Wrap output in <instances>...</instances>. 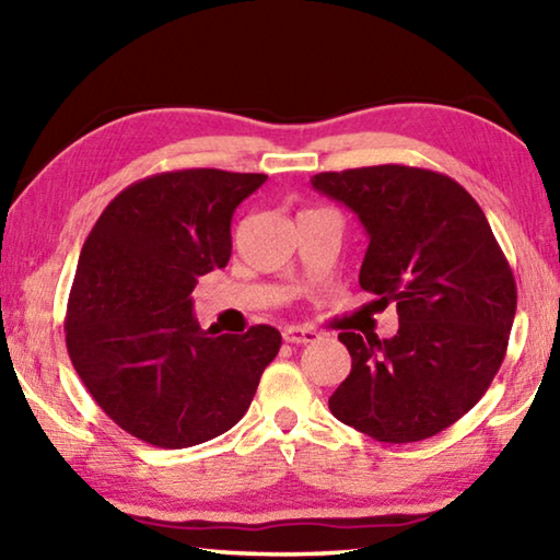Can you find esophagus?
<instances>
[{"instance_id": "34e87169", "label": "esophagus", "mask_w": 560, "mask_h": 560, "mask_svg": "<svg viewBox=\"0 0 560 560\" xmlns=\"http://www.w3.org/2000/svg\"><path fill=\"white\" fill-rule=\"evenodd\" d=\"M283 340H287V343H296V346H303V343H314V340H318V334H316L314 328L289 326L287 330H283Z\"/></svg>"}]
</instances>
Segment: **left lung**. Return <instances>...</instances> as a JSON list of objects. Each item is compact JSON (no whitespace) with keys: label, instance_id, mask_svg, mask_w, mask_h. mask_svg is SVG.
Instances as JSON below:
<instances>
[{"label":"left lung","instance_id":"left-lung-1","mask_svg":"<svg viewBox=\"0 0 560 560\" xmlns=\"http://www.w3.org/2000/svg\"><path fill=\"white\" fill-rule=\"evenodd\" d=\"M311 185L368 232L360 287L397 303L393 338L338 336L353 365L328 407L377 442H420L467 415L499 373L516 281L481 207L442 173L373 165Z\"/></svg>","mask_w":560,"mask_h":560}]
</instances>
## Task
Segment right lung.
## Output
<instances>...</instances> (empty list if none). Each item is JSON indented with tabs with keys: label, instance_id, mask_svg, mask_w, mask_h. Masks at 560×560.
Masks as SVG:
<instances>
[{
	"label": "right lung",
	"instance_id": "add662e5",
	"mask_svg": "<svg viewBox=\"0 0 560 560\" xmlns=\"http://www.w3.org/2000/svg\"><path fill=\"white\" fill-rule=\"evenodd\" d=\"M259 173L195 167L138 179L83 244L66 348L93 400L132 438L195 447L234 428L281 348L273 326L217 336L192 316L197 279L232 257V214Z\"/></svg>",
	"mask_w": 560,
	"mask_h": 560
}]
</instances>
